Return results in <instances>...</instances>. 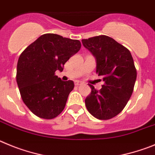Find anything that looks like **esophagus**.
Returning <instances> with one entry per match:
<instances>
[{
  "label": "esophagus",
  "instance_id": "obj_1",
  "mask_svg": "<svg viewBox=\"0 0 155 155\" xmlns=\"http://www.w3.org/2000/svg\"><path fill=\"white\" fill-rule=\"evenodd\" d=\"M81 82H79V81H75V85H76V86H79V85H80L81 84Z\"/></svg>",
  "mask_w": 155,
  "mask_h": 155
}]
</instances>
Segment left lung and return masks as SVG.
<instances>
[{
	"mask_svg": "<svg viewBox=\"0 0 155 155\" xmlns=\"http://www.w3.org/2000/svg\"><path fill=\"white\" fill-rule=\"evenodd\" d=\"M82 43L96 58L97 73L104 83L100 90L89 84L91 93L85 100L86 107L94 117L110 119L123 110L133 93L137 78L133 57L108 36H95Z\"/></svg>",
	"mask_w": 155,
	"mask_h": 155,
	"instance_id": "1",
	"label": "left lung"
}]
</instances>
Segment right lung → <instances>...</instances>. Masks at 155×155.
Here are the masks:
<instances>
[{"label": "right lung", "instance_id": "1", "mask_svg": "<svg viewBox=\"0 0 155 155\" xmlns=\"http://www.w3.org/2000/svg\"><path fill=\"white\" fill-rule=\"evenodd\" d=\"M80 48L79 40L45 34L21 54L17 83L22 100L35 115L52 119L63 110L74 83L62 81L55 72H62L64 64Z\"/></svg>", "mask_w": 155, "mask_h": 155}]
</instances>
